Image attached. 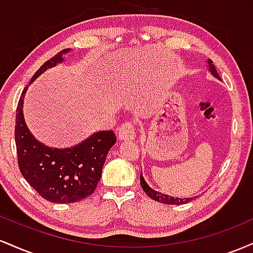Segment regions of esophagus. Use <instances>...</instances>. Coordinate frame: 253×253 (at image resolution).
<instances>
[{"instance_id": "34e87169", "label": "esophagus", "mask_w": 253, "mask_h": 253, "mask_svg": "<svg viewBox=\"0 0 253 253\" xmlns=\"http://www.w3.org/2000/svg\"><path fill=\"white\" fill-rule=\"evenodd\" d=\"M118 138L121 141H129L134 140L135 138V129L134 125L132 123H125L118 128Z\"/></svg>"}]
</instances>
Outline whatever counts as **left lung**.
<instances>
[{
	"label": "left lung",
	"instance_id": "1",
	"mask_svg": "<svg viewBox=\"0 0 253 253\" xmlns=\"http://www.w3.org/2000/svg\"><path fill=\"white\" fill-rule=\"evenodd\" d=\"M207 63H208V66H210L211 74L213 75L215 78H217V80H221L219 76V74H217L215 66L213 65V62L210 59ZM140 184H141V188H143V190L146 193L147 196L151 197L152 200H155V201L164 203V205H184V203L190 202V201H193L194 199H196V196L187 197V199H179V197L169 196V195H167V194L161 193V191H157L155 189H152V188H151L150 185L146 183V181L144 179L143 173H140Z\"/></svg>",
	"mask_w": 253,
	"mask_h": 253
}]
</instances>
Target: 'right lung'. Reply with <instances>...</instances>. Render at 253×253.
<instances>
[{
    "mask_svg": "<svg viewBox=\"0 0 253 253\" xmlns=\"http://www.w3.org/2000/svg\"><path fill=\"white\" fill-rule=\"evenodd\" d=\"M60 51L47 60L32 77L31 83L42 72L64 62ZM26 86L17 103L15 120V144L17 163L26 181L40 196L54 203H72L85 199L95 191L107 155L117 143L113 130L92 133L82 143L66 149L46 146L34 138L24 118Z\"/></svg>",
    "mask_w": 253,
    "mask_h": 253,
    "instance_id": "obj_1",
    "label": "right lung"
}]
</instances>
